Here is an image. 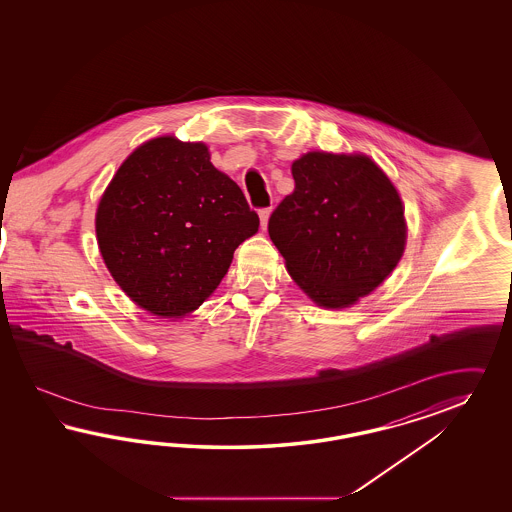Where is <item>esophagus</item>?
Instances as JSON below:
<instances>
[{
  "label": "esophagus",
  "mask_w": 512,
  "mask_h": 512,
  "mask_svg": "<svg viewBox=\"0 0 512 512\" xmlns=\"http://www.w3.org/2000/svg\"><path fill=\"white\" fill-rule=\"evenodd\" d=\"M270 212H272L270 208H261V210H259V217H261V227H263V229H266V225H268V217H270Z\"/></svg>",
  "instance_id": "34e87169"
}]
</instances>
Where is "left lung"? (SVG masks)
<instances>
[{"label": "left lung", "instance_id": "8db88e82", "mask_svg": "<svg viewBox=\"0 0 512 512\" xmlns=\"http://www.w3.org/2000/svg\"><path fill=\"white\" fill-rule=\"evenodd\" d=\"M295 191L268 234L300 289L325 308L370 295L402 259V199L370 157L310 152L291 167Z\"/></svg>", "mask_w": 512, "mask_h": 512}]
</instances>
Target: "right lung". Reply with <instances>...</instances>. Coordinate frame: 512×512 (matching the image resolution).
Instances as JSON below:
<instances>
[{
  "label": "right lung",
  "mask_w": 512,
  "mask_h": 512,
  "mask_svg": "<svg viewBox=\"0 0 512 512\" xmlns=\"http://www.w3.org/2000/svg\"><path fill=\"white\" fill-rule=\"evenodd\" d=\"M257 229V212L210 163L208 148L172 137L148 140L125 159L95 216L112 278L159 317L197 310Z\"/></svg>",
  "instance_id": "obj_1"
}]
</instances>
